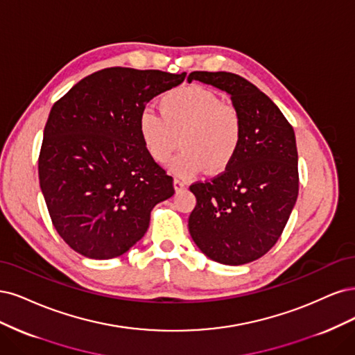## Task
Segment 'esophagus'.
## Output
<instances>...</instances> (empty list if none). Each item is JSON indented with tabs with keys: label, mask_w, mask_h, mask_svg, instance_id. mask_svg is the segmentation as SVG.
I'll list each match as a JSON object with an SVG mask.
<instances>
[{
	"label": "esophagus",
	"mask_w": 355,
	"mask_h": 355,
	"mask_svg": "<svg viewBox=\"0 0 355 355\" xmlns=\"http://www.w3.org/2000/svg\"><path fill=\"white\" fill-rule=\"evenodd\" d=\"M174 189H175L177 191H181L182 189H186V182L182 181V180L175 178V180H174Z\"/></svg>",
	"instance_id": "esophagus-1"
}]
</instances>
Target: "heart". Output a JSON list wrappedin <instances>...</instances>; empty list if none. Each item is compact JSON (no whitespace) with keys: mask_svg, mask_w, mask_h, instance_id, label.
I'll list each match as a JSON object with an SVG mask.
<instances>
[{"mask_svg":"<svg viewBox=\"0 0 355 355\" xmlns=\"http://www.w3.org/2000/svg\"><path fill=\"white\" fill-rule=\"evenodd\" d=\"M159 106L161 112L147 107L139 116L140 139L156 162L169 161L180 143L184 150L171 164L180 177L196 175L205 166L218 173L232 164L242 139L234 106L200 87L169 91Z\"/></svg>","mask_w":355,"mask_h":355,"instance_id":"heart-1","label":"heart"}]
</instances>
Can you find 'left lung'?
I'll use <instances>...</instances> for the list:
<instances>
[{
  "label": "left lung",
  "instance_id": "obj_1",
  "mask_svg": "<svg viewBox=\"0 0 355 355\" xmlns=\"http://www.w3.org/2000/svg\"><path fill=\"white\" fill-rule=\"evenodd\" d=\"M230 96L242 121L239 150L223 174L194 182L189 216L193 242L225 266L252 262L276 245L300 190L298 150L292 125L254 84L230 72H191Z\"/></svg>",
  "mask_w": 355,
  "mask_h": 355
}]
</instances>
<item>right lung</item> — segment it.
I'll return each instance as SVG.
<instances>
[{
  "instance_id": "add662e5",
  "label": "right lung",
  "mask_w": 355,
  "mask_h": 355,
  "mask_svg": "<svg viewBox=\"0 0 355 355\" xmlns=\"http://www.w3.org/2000/svg\"><path fill=\"white\" fill-rule=\"evenodd\" d=\"M186 73L107 67L54 103L38 159L53 225L75 252L110 259L144 236L150 212L175 193L174 180L146 152L139 116Z\"/></svg>"
}]
</instances>
